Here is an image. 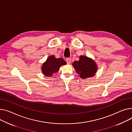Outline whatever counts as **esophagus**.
Masks as SVG:
<instances>
[{
  "label": "esophagus",
  "mask_w": 132,
  "mask_h": 132,
  "mask_svg": "<svg viewBox=\"0 0 132 132\" xmlns=\"http://www.w3.org/2000/svg\"><path fill=\"white\" fill-rule=\"evenodd\" d=\"M66 62H67V64H69L70 63H71V59H70V58H66Z\"/></svg>",
  "instance_id": "34e87169"
}]
</instances>
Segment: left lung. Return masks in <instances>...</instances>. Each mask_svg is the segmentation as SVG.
I'll use <instances>...</instances> for the list:
<instances>
[{"instance_id": "left-lung-1", "label": "left lung", "mask_w": 132, "mask_h": 132, "mask_svg": "<svg viewBox=\"0 0 132 132\" xmlns=\"http://www.w3.org/2000/svg\"><path fill=\"white\" fill-rule=\"evenodd\" d=\"M72 65L81 78L83 79L94 76L98 69L95 61L85 56H81L79 60L75 61Z\"/></svg>"}]
</instances>
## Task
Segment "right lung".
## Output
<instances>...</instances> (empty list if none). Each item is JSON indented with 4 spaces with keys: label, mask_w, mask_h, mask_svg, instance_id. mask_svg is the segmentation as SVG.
<instances>
[{
    "label": "right lung",
    "mask_w": 132,
    "mask_h": 132,
    "mask_svg": "<svg viewBox=\"0 0 132 132\" xmlns=\"http://www.w3.org/2000/svg\"><path fill=\"white\" fill-rule=\"evenodd\" d=\"M66 64V62L62 58H56L51 55L48 57L47 60L42 64L41 70L43 74L46 76L51 77L54 73L57 72L60 67Z\"/></svg>",
    "instance_id": "1"
}]
</instances>
